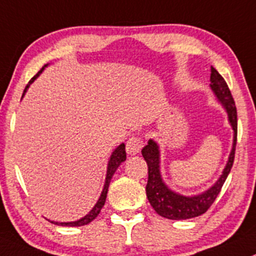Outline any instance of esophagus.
<instances>
[{"instance_id": "obj_1", "label": "esophagus", "mask_w": 256, "mask_h": 256, "mask_svg": "<svg viewBox=\"0 0 256 256\" xmlns=\"http://www.w3.org/2000/svg\"><path fill=\"white\" fill-rule=\"evenodd\" d=\"M142 146H144L142 138L138 135H134L131 136V138L128 140V142H126V151H128V154H130V155H135V154L140 152Z\"/></svg>"}]
</instances>
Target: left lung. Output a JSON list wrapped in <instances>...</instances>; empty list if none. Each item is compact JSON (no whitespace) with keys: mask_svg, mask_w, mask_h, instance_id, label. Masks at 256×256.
<instances>
[{"mask_svg":"<svg viewBox=\"0 0 256 256\" xmlns=\"http://www.w3.org/2000/svg\"><path fill=\"white\" fill-rule=\"evenodd\" d=\"M210 86L215 95L218 96L224 108H226L228 115H229V121L234 130V144H232V150L230 152L229 161L225 166L222 175L220 176L219 180L216 181L212 188H210L206 192L202 195H198L194 198H186L181 195L175 194L171 190L166 188L165 184L161 180L160 170H158V148L152 140L148 142V145L142 148L144 158L148 164V185H146V196H148V202L151 204L152 209L158 212V215L164 218H168L171 220H185L196 218L208 212L212 202L219 195L228 175L232 168L235 158V146H236V136H238V116H236V106L232 98L230 88L228 86L226 81L224 80L222 75L212 66V76H210Z\"/></svg>","mask_w":256,"mask_h":256,"instance_id":"1","label":"left lung"}]
</instances>
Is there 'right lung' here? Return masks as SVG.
<instances>
[{"label": "right lung", "instance_id": "1", "mask_svg": "<svg viewBox=\"0 0 256 256\" xmlns=\"http://www.w3.org/2000/svg\"><path fill=\"white\" fill-rule=\"evenodd\" d=\"M46 66V65H44ZM44 68H41V70L38 71V72L36 74V76H34V78L30 80V82L27 84V86L24 88V92H26L27 88L30 86V84L32 82V81L34 80V78H37V76L40 75V74L42 72V70ZM126 160V151H125V144H121L120 146H118V148H116L115 151L112 152V155H111L110 158V161H108V174H106V181H105V186H104V190L102 192H101V196L100 199H98V202H96V205L94 206V209L91 210L90 212H88V215H86L85 218H82V219L78 220V222H51L52 224H56V225H62V226H82V225H86L88 224V222H92L94 219H96L98 218V215L100 214L101 209H102V206L105 205V200H106V196H108V185H110V181H111V178H112V175L115 174L116 168L120 166V164L122 162V161Z\"/></svg>", "mask_w": 256, "mask_h": 256}]
</instances>
